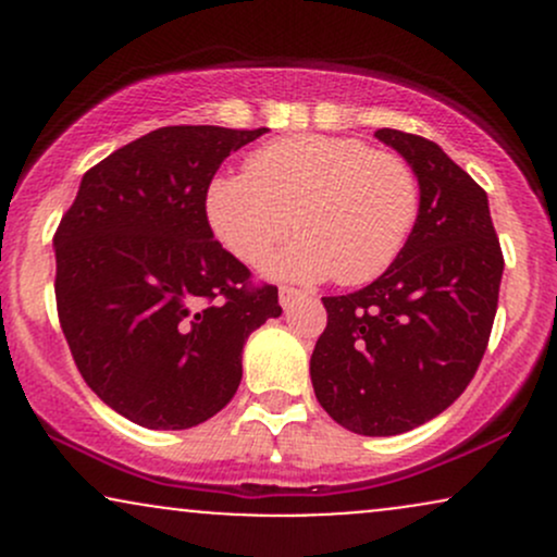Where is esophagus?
<instances>
[{"mask_svg": "<svg viewBox=\"0 0 557 557\" xmlns=\"http://www.w3.org/2000/svg\"><path fill=\"white\" fill-rule=\"evenodd\" d=\"M304 298V293L298 290V287H280V306H283V309L287 311V309H293V306H296V300H300Z\"/></svg>", "mask_w": 557, "mask_h": 557, "instance_id": "1", "label": "esophagus"}]
</instances>
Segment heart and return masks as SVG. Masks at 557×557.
I'll return each instance as SVG.
<instances>
[{"mask_svg": "<svg viewBox=\"0 0 557 557\" xmlns=\"http://www.w3.org/2000/svg\"><path fill=\"white\" fill-rule=\"evenodd\" d=\"M214 235L246 264H259L298 235L267 270L314 283L337 274L345 285L380 277L400 257L419 220V181L400 157L359 138L304 133L261 146L240 175H216L207 188Z\"/></svg>", "mask_w": 557, "mask_h": 557, "instance_id": "obj_1", "label": "heart"}]
</instances>
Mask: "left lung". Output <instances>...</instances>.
<instances>
[{"label":"left lung","mask_w":557,"mask_h":557,"mask_svg":"<svg viewBox=\"0 0 557 557\" xmlns=\"http://www.w3.org/2000/svg\"><path fill=\"white\" fill-rule=\"evenodd\" d=\"M376 138L419 177V220L372 285L322 298L327 327L311 354L317 400L337 424L389 437L443 413L487 350L503 251L487 194L434 140L382 127Z\"/></svg>","instance_id":"8db88e82"}]
</instances>
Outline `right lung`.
Listing matches in <instances>:
<instances>
[{
    "label": "right lung",
    "instance_id": "obj_1",
    "mask_svg": "<svg viewBox=\"0 0 557 557\" xmlns=\"http://www.w3.org/2000/svg\"><path fill=\"white\" fill-rule=\"evenodd\" d=\"M261 133L159 127L94 164L62 214L57 317L86 385L133 424L212 419L240 385L248 335L283 314L207 216L214 172Z\"/></svg>",
    "mask_w": 557,
    "mask_h": 557
}]
</instances>
